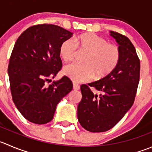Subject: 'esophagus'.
<instances>
[{
  "label": "esophagus",
  "instance_id": "obj_1",
  "mask_svg": "<svg viewBox=\"0 0 152 152\" xmlns=\"http://www.w3.org/2000/svg\"><path fill=\"white\" fill-rule=\"evenodd\" d=\"M73 90H75V91H78V90H79V88H80V86H79V85H77V84L73 83Z\"/></svg>",
  "mask_w": 152,
  "mask_h": 152
}]
</instances>
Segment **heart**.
<instances>
[{
	"label": "heart",
	"mask_w": 152,
	"mask_h": 152,
	"mask_svg": "<svg viewBox=\"0 0 152 152\" xmlns=\"http://www.w3.org/2000/svg\"><path fill=\"white\" fill-rule=\"evenodd\" d=\"M86 53L82 63L72 64L63 69L64 76L73 82H83L93 79L101 81L110 76L120 63L121 53L115 45L107 43L102 37L94 33H83L74 39L64 41L58 49L59 56L64 62H70L77 51Z\"/></svg>",
	"instance_id": "b5f03b06"
}]
</instances>
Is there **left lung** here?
<instances>
[{"label":"left lung","instance_id":"obj_1","mask_svg":"<svg viewBox=\"0 0 152 152\" xmlns=\"http://www.w3.org/2000/svg\"><path fill=\"white\" fill-rule=\"evenodd\" d=\"M119 45L120 63L110 76L81 86L82 98L77 107L78 120L91 132H104L117 124L132 107L140 80V62L134 47L125 35L110 31Z\"/></svg>","mask_w":152,"mask_h":152}]
</instances>
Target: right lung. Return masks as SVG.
<instances>
[{
  "mask_svg": "<svg viewBox=\"0 0 152 152\" xmlns=\"http://www.w3.org/2000/svg\"><path fill=\"white\" fill-rule=\"evenodd\" d=\"M72 35L45 23L26 29L15 44L8 67L10 90L18 110L31 123L51 121L58 103L73 89L67 76L48 85L61 68L60 45Z\"/></svg>",
  "mask_w": 152,
  "mask_h": 152,
  "instance_id": "obj_1",
  "label": "right lung"
}]
</instances>
